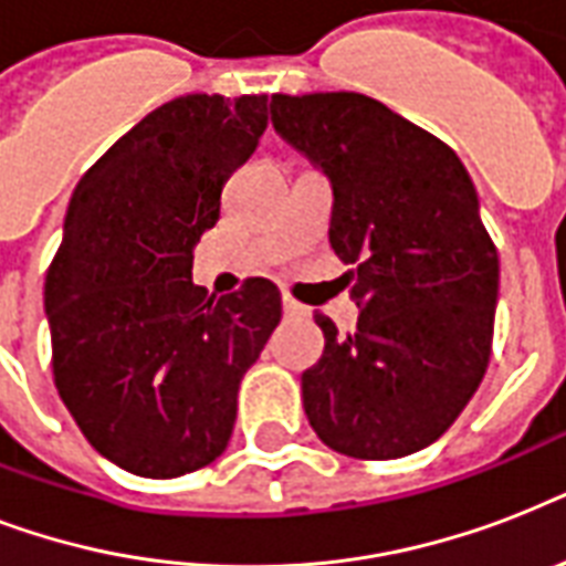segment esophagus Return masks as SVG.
Instances as JSON below:
<instances>
[{"label": "esophagus", "mask_w": 566, "mask_h": 566, "mask_svg": "<svg viewBox=\"0 0 566 566\" xmlns=\"http://www.w3.org/2000/svg\"><path fill=\"white\" fill-rule=\"evenodd\" d=\"M282 305H284V317H308L311 314L308 305H302V302H296L293 296H284Z\"/></svg>", "instance_id": "34e87169"}]
</instances>
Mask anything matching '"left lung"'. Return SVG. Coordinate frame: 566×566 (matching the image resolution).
<instances>
[{"mask_svg":"<svg viewBox=\"0 0 566 566\" xmlns=\"http://www.w3.org/2000/svg\"><path fill=\"white\" fill-rule=\"evenodd\" d=\"M275 132L332 181L328 240L355 270L353 335L326 314L302 373L311 429L340 455L420 452L458 420L491 361L500 258L464 164L364 93H273Z\"/></svg>","mask_w":566,"mask_h":566,"instance_id":"8db88e82","label":"left lung"}]
</instances>
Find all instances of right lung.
I'll use <instances>...</instances> for the list:
<instances>
[{
    "label": "right lung",
    "mask_w": 566,
    "mask_h": 566,
    "mask_svg": "<svg viewBox=\"0 0 566 566\" xmlns=\"http://www.w3.org/2000/svg\"><path fill=\"white\" fill-rule=\"evenodd\" d=\"M266 96L190 93L146 114L75 185L46 273L55 387L91 447L176 479L229 447L243 373L282 319L270 279L193 284V247L255 153Z\"/></svg>",
    "instance_id": "obj_1"
}]
</instances>
